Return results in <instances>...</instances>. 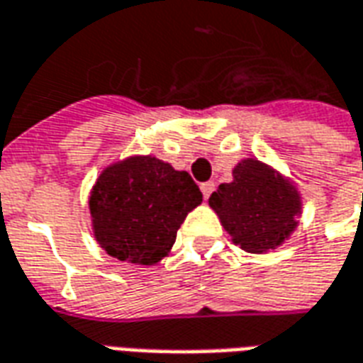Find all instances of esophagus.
Here are the masks:
<instances>
[{
    "label": "esophagus",
    "instance_id": "obj_1",
    "mask_svg": "<svg viewBox=\"0 0 363 363\" xmlns=\"http://www.w3.org/2000/svg\"><path fill=\"white\" fill-rule=\"evenodd\" d=\"M201 191H203V197L208 199L211 193L214 191V182H205V184H201Z\"/></svg>",
    "mask_w": 363,
    "mask_h": 363
}]
</instances>
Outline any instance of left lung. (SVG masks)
I'll return each instance as SVG.
<instances>
[{
  "label": "left lung",
  "mask_w": 363,
  "mask_h": 363,
  "mask_svg": "<svg viewBox=\"0 0 363 363\" xmlns=\"http://www.w3.org/2000/svg\"><path fill=\"white\" fill-rule=\"evenodd\" d=\"M232 176L208 197V205L243 251L277 250L298 226L301 197L296 185L255 158L238 162Z\"/></svg>",
  "instance_id": "1"
}]
</instances>
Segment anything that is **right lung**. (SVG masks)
Returning <instances> with one entry per match:
<instances>
[{"label": "right lung", "instance_id": "right-lung-1", "mask_svg": "<svg viewBox=\"0 0 363 363\" xmlns=\"http://www.w3.org/2000/svg\"><path fill=\"white\" fill-rule=\"evenodd\" d=\"M201 201L203 193L187 172L156 156H129L104 168L92 185V232L110 257L156 265Z\"/></svg>", "mask_w": 363, "mask_h": 363}]
</instances>
